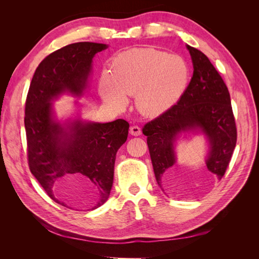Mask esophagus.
I'll return each instance as SVG.
<instances>
[{"label":"esophagus","instance_id":"34e87169","mask_svg":"<svg viewBox=\"0 0 259 259\" xmlns=\"http://www.w3.org/2000/svg\"><path fill=\"white\" fill-rule=\"evenodd\" d=\"M130 133L133 136H139L142 134V128H140L138 125H133V126H131L130 128Z\"/></svg>","mask_w":259,"mask_h":259}]
</instances>
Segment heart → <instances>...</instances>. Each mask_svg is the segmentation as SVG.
Listing matches in <instances>:
<instances>
[{
	"label": "heart",
	"mask_w": 259,
	"mask_h": 259,
	"mask_svg": "<svg viewBox=\"0 0 259 259\" xmlns=\"http://www.w3.org/2000/svg\"><path fill=\"white\" fill-rule=\"evenodd\" d=\"M111 73L99 76L101 98L115 108L135 96L137 107L146 115H158L173 107L189 81V68L184 58L155 49H132L117 54Z\"/></svg>",
	"instance_id": "obj_1"
}]
</instances>
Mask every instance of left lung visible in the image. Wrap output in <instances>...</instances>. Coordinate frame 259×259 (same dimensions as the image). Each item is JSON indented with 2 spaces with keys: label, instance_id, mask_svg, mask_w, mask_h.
Masks as SVG:
<instances>
[{
  "label": "left lung",
  "instance_id": "8db88e82",
  "mask_svg": "<svg viewBox=\"0 0 259 259\" xmlns=\"http://www.w3.org/2000/svg\"><path fill=\"white\" fill-rule=\"evenodd\" d=\"M193 75L178 103L144 128L156 183L164 192L176 189L175 142L183 132L200 131L207 137V169L222 179L237 144L230 94L223 77L201 51L187 45Z\"/></svg>",
  "mask_w": 259,
  "mask_h": 259
}]
</instances>
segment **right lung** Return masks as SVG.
Returning <instances> with one entry per match:
<instances>
[{
  "mask_svg": "<svg viewBox=\"0 0 259 259\" xmlns=\"http://www.w3.org/2000/svg\"><path fill=\"white\" fill-rule=\"evenodd\" d=\"M107 48L79 42L55 51L38 65L29 88L25 108L29 168L62 206V189L79 178L97 187L98 200L92 209L104 204L113 184L116 152L127 139L130 124L123 119L109 123L76 119L66 124L54 119L52 101L65 93L81 96L94 56Z\"/></svg>",
  "mask_w": 259,
  "mask_h": 259,
  "instance_id": "obj_1",
  "label": "right lung"
}]
</instances>
